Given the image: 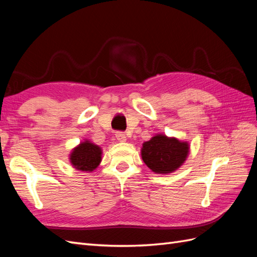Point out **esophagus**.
I'll return each mask as SVG.
<instances>
[{"label": "esophagus", "instance_id": "34e87169", "mask_svg": "<svg viewBox=\"0 0 257 257\" xmlns=\"http://www.w3.org/2000/svg\"><path fill=\"white\" fill-rule=\"evenodd\" d=\"M115 138L118 139L119 142H125L126 141V136H125V134L123 133V132H116Z\"/></svg>", "mask_w": 257, "mask_h": 257}]
</instances>
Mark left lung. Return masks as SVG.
<instances>
[{
  "instance_id": "obj_1",
  "label": "left lung",
  "mask_w": 257,
  "mask_h": 257,
  "mask_svg": "<svg viewBox=\"0 0 257 257\" xmlns=\"http://www.w3.org/2000/svg\"><path fill=\"white\" fill-rule=\"evenodd\" d=\"M189 153V145L165 135L152 137L143 145L142 157L145 164L158 174L173 173L182 165Z\"/></svg>"
}]
</instances>
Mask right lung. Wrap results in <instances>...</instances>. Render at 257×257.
Wrapping results in <instances>:
<instances>
[{
	"label": "right lung",
	"instance_id": "obj_1",
	"mask_svg": "<svg viewBox=\"0 0 257 257\" xmlns=\"http://www.w3.org/2000/svg\"><path fill=\"white\" fill-rule=\"evenodd\" d=\"M100 148L94 144L84 142L75 148L71 154V163L75 168L82 172H92L100 163Z\"/></svg>",
	"mask_w": 257,
	"mask_h": 257
}]
</instances>
